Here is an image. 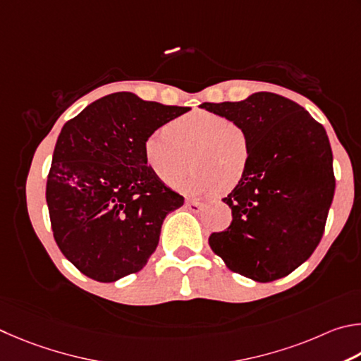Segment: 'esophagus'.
<instances>
[{"instance_id":"1","label":"esophagus","mask_w":361,"mask_h":361,"mask_svg":"<svg viewBox=\"0 0 361 361\" xmlns=\"http://www.w3.org/2000/svg\"><path fill=\"white\" fill-rule=\"evenodd\" d=\"M185 207H187L188 211L198 214L201 209H203V203H200V201H195V200H187L185 201Z\"/></svg>"}]
</instances>
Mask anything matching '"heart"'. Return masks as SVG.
Here are the masks:
<instances>
[{"mask_svg":"<svg viewBox=\"0 0 361 361\" xmlns=\"http://www.w3.org/2000/svg\"><path fill=\"white\" fill-rule=\"evenodd\" d=\"M145 164L164 185L180 182L188 195L235 188L247 171L250 145L244 130L224 116L197 111L157 128L142 145Z\"/></svg>","mask_w":361,"mask_h":361,"instance_id":"b5f03b06","label":"heart"}]
</instances>
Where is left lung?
I'll use <instances>...</instances> for the list:
<instances>
[{
    "instance_id": "8db88e82",
    "label": "left lung",
    "mask_w": 361,
    "mask_h": 361,
    "mask_svg": "<svg viewBox=\"0 0 361 361\" xmlns=\"http://www.w3.org/2000/svg\"><path fill=\"white\" fill-rule=\"evenodd\" d=\"M201 107L241 126L250 145L247 171L224 198L233 220L209 236L211 249L231 271L257 282L288 276L319 245L333 201L325 128L305 107L269 92Z\"/></svg>"
}]
</instances>
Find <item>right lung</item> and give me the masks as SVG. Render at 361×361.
I'll return each mask as SVG.
<instances>
[{
  "label": "right lung",
  "mask_w": 361,
  "mask_h": 361,
  "mask_svg": "<svg viewBox=\"0 0 361 361\" xmlns=\"http://www.w3.org/2000/svg\"><path fill=\"white\" fill-rule=\"evenodd\" d=\"M190 107L118 92L88 104L56 139L46 200L55 243L82 274L114 282L154 254L161 224L184 197L145 164L152 131Z\"/></svg>",
  "instance_id": "add662e5"
}]
</instances>
